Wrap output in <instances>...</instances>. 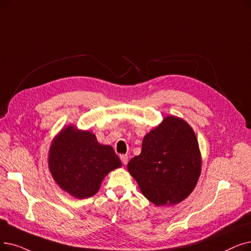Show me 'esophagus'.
<instances>
[{"mask_svg": "<svg viewBox=\"0 0 251 251\" xmlns=\"http://www.w3.org/2000/svg\"><path fill=\"white\" fill-rule=\"evenodd\" d=\"M120 159H121V161H122L124 165H126L128 163V156H126V155H121V156H120Z\"/></svg>", "mask_w": 251, "mask_h": 251, "instance_id": "34e87169", "label": "esophagus"}]
</instances>
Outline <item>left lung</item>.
Instances as JSON below:
<instances>
[{"label":"left lung","mask_w":251,"mask_h":251,"mask_svg":"<svg viewBox=\"0 0 251 251\" xmlns=\"http://www.w3.org/2000/svg\"><path fill=\"white\" fill-rule=\"evenodd\" d=\"M145 197L157 206L174 205L192 193L200 176L197 137L183 120L169 116L148 133L140 155L127 165Z\"/></svg>","instance_id":"left-lung-1"}]
</instances>
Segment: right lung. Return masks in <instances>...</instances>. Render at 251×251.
Wrapping results in <instances>:
<instances>
[{
	"mask_svg": "<svg viewBox=\"0 0 251 251\" xmlns=\"http://www.w3.org/2000/svg\"><path fill=\"white\" fill-rule=\"evenodd\" d=\"M48 161L58 186L78 199L95 195L106 174L122 165L111 146L100 145L94 134L73 126L54 138Z\"/></svg>",
	"mask_w": 251,
	"mask_h": 251,
	"instance_id": "obj_1",
	"label": "right lung"
}]
</instances>
